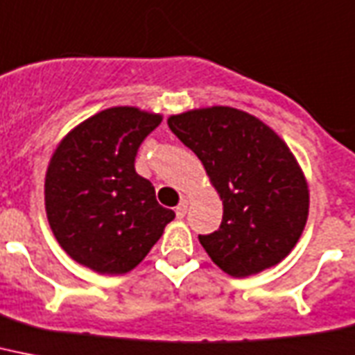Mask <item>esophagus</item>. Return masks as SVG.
<instances>
[{
	"label": "esophagus",
	"mask_w": 355,
	"mask_h": 355,
	"mask_svg": "<svg viewBox=\"0 0 355 355\" xmlns=\"http://www.w3.org/2000/svg\"><path fill=\"white\" fill-rule=\"evenodd\" d=\"M187 206H189V202H187L186 198H184L182 202L178 204V206H177V209H175V213H177V217H178V218H184V217H186V213H187Z\"/></svg>",
	"instance_id": "esophagus-1"
}]
</instances>
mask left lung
<instances>
[{
  "instance_id": "left-lung-1",
  "label": "left lung",
  "mask_w": 355,
  "mask_h": 355,
  "mask_svg": "<svg viewBox=\"0 0 355 355\" xmlns=\"http://www.w3.org/2000/svg\"><path fill=\"white\" fill-rule=\"evenodd\" d=\"M168 125L202 162L223 200V223L198 241L223 272L248 277L297 244L310 193L284 140L250 112L227 105L171 114Z\"/></svg>"
}]
</instances>
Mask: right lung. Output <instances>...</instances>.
Segmentation results:
<instances>
[{
	"label": "right lung",
	"mask_w": 355,
	"mask_h": 355,
	"mask_svg": "<svg viewBox=\"0 0 355 355\" xmlns=\"http://www.w3.org/2000/svg\"><path fill=\"white\" fill-rule=\"evenodd\" d=\"M162 114L120 105L93 114L63 137L45 175V211L60 246L93 272L137 268L175 211L135 171L144 138Z\"/></svg>",
	"instance_id": "add662e5"
}]
</instances>
